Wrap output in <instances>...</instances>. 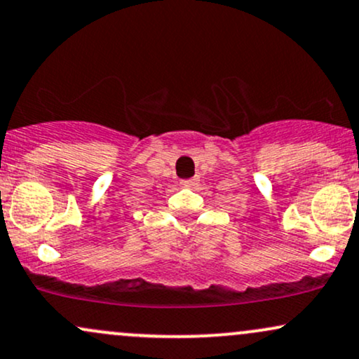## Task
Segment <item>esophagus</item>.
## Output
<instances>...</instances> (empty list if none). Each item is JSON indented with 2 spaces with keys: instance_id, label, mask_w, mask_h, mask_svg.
I'll use <instances>...</instances> for the list:
<instances>
[{
  "instance_id": "esophagus-1",
  "label": "esophagus",
  "mask_w": 359,
  "mask_h": 359,
  "mask_svg": "<svg viewBox=\"0 0 359 359\" xmlns=\"http://www.w3.org/2000/svg\"><path fill=\"white\" fill-rule=\"evenodd\" d=\"M180 184H182L185 189H192V187H196L197 179L196 177H192V179H184V180H180Z\"/></svg>"
}]
</instances>
